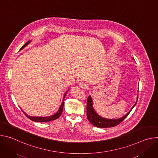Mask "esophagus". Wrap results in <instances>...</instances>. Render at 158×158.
<instances>
[{"label":"esophagus","mask_w":158,"mask_h":158,"mask_svg":"<svg viewBox=\"0 0 158 158\" xmlns=\"http://www.w3.org/2000/svg\"><path fill=\"white\" fill-rule=\"evenodd\" d=\"M79 86L81 88H83V89H86L87 87V84H85V82H80L79 84Z\"/></svg>","instance_id":"obj_1"}]
</instances>
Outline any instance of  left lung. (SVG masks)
Here are the masks:
<instances>
[{"mask_svg":"<svg viewBox=\"0 0 158 158\" xmlns=\"http://www.w3.org/2000/svg\"><path fill=\"white\" fill-rule=\"evenodd\" d=\"M133 59V58H132ZM138 96L137 98L138 101ZM137 101L134 104L133 107L131 108V109L127 112V113L123 116L121 118L119 119H106L104 118L96 113V112L94 110V109L93 107V99L91 96H89L87 98V117L89 120V121L92 124H93L94 126L98 127H101V128H106V127H112L116 126L120 124L130 113V112L132 110V109L134 108V107L136 106Z\"/></svg>","mask_w":158,"mask_h":158,"instance_id":"8db88e82","label":"left lung"}]
</instances>
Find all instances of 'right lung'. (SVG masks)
Listing matches in <instances>:
<instances>
[{
	"instance_id": "right-lung-1",
	"label": "right lung",
	"mask_w": 158,
	"mask_h": 158,
	"mask_svg": "<svg viewBox=\"0 0 158 158\" xmlns=\"http://www.w3.org/2000/svg\"><path fill=\"white\" fill-rule=\"evenodd\" d=\"M31 42V40L30 41H28L27 42V43H26L23 46H22L20 50H22V49H24L26 46H27V45ZM69 91V90H68ZM67 92L65 93L64 94V98H63V101H62V102L58 110V111L56 112V114H54V115H52V116H47V117H32V116H28L26 113H25V112L22 110V112H24V113L25 114V115L29 118L31 120L33 121H35V122H40V123H44V122H49V121H53V120H55V119H57L58 118H59V116L61 115L62 112V110H63V107H64V98H65V96L67 94Z\"/></svg>"
}]
</instances>
